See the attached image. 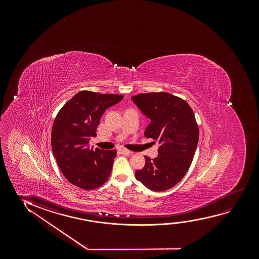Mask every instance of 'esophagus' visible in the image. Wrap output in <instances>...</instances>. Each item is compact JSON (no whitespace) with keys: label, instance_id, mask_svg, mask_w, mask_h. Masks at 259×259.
I'll return each mask as SVG.
<instances>
[{"label":"esophagus","instance_id":"1","mask_svg":"<svg viewBox=\"0 0 259 259\" xmlns=\"http://www.w3.org/2000/svg\"><path fill=\"white\" fill-rule=\"evenodd\" d=\"M120 151L123 155H124V156H129V155L132 153L130 150H128V149H121Z\"/></svg>","mask_w":259,"mask_h":259}]
</instances>
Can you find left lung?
I'll list each match as a JSON object with an SVG mask.
<instances>
[{"instance_id": "8db88e82", "label": "left lung", "mask_w": 259, "mask_h": 259, "mask_svg": "<svg viewBox=\"0 0 259 259\" xmlns=\"http://www.w3.org/2000/svg\"><path fill=\"white\" fill-rule=\"evenodd\" d=\"M133 102L151 122L144 135L158 142V156H145V166L135 178L153 191H164L178 184L187 174L198 143L195 114L185 100L166 92L132 96Z\"/></svg>"}]
</instances>
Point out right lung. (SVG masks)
I'll use <instances>...</instances> for the list:
<instances>
[{"mask_svg": "<svg viewBox=\"0 0 259 259\" xmlns=\"http://www.w3.org/2000/svg\"><path fill=\"white\" fill-rule=\"evenodd\" d=\"M124 96L80 91L62 107L51 132L54 156L62 174L78 188L92 190L103 186L110 177L117 151L89 148L96 128L107 108Z\"/></svg>", "mask_w": 259, "mask_h": 259, "instance_id": "obj_1", "label": "right lung"}]
</instances>
